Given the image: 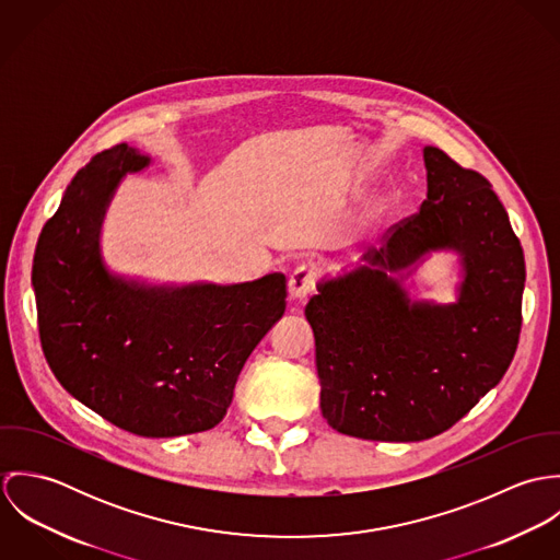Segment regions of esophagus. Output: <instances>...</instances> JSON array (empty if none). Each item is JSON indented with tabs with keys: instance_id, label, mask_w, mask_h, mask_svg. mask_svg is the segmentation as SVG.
<instances>
[{
	"instance_id": "34e87169",
	"label": "esophagus",
	"mask_w": 560,
	"mask_h": 560,
	"mask_svg": "<svg viewBox=\"0 0 560 560\" xmlns=\"http://www.w3.org/2000/svg\"><path fill=\"white\" fill-rule=\"evenodd\" d=\"M315 291V271L308 265L298 267L289 278V298L293 302L306 300Z\"/></svg>"
}]
</instances>
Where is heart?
Here are the masks:
<instances>
[{"label":"heart","instance_id":"heart-1","mask_svg":"<svg viewBox=\"0 0 560 560\" xmlns=\"http://www.w3.org/2000/svg\"><path fill=\"white\" fill-rule=\"evenodd\" d=\"M369 220H373V218H369Z\"/></svg>","mask_w":560,"mask_h":560}]
</instances>
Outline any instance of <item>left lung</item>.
I'll return each instance as SVG.
<instances>
[{
  "mask_svg": "<svg viewBox=\"0 0 560 560\" xmlns=\"http://www.w3.org/2000/svg\"><path fill=\"white\" fill-rule=\"evenodd\" d=\"M427 200L358 267L323 278L306 304L315 331L320 411L338 433L420 442L451 429L506 373L520 340L526 265L485 176L422 149ZM433 250H455L451 305L401 287Z\"/></svg>",
  "mask_w": 560,
  "mask_h": 560,
  "instance_id": "left-lung-1",
  "label": "left lung"
}]
</instances>
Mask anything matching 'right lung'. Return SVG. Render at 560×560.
<instances>
[{
    "label": "right lung",
    "instance_id": "add662e5",
    "mask_svg": "<svg viewBox=\"0 0 560 560\" xmlns=\"http://www.w3.org/2000/svg\"><path fill=\"white\" fill-rule=\"evenodd\" d=\"M151 158L94 155L45 224L32 267L45 358L69 395L142 438L213 429L241 369L287 308L284 273L241 284H149L112 273L101 226L127 174Z\"/></svg>",
    "mask_w": 560,
    "mask_h": 560
}]
</instances>
